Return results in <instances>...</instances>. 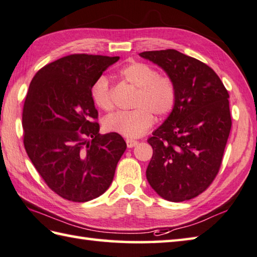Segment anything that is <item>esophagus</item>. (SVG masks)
Here are the masks:
<instances>
[{"label":"esophagus","instance_id":"obj_1","mask_svg":"<svg viewBox=\"0 0 257 257\" xmlns=\"http://www.w3.org/2000/svg\"><path fill=\"white\" fill-rule=\"evenodd\" d=\"M138 141H135V140H131V139H127L126 140V145L127 148H133L135 147V145H138Z\"/></svg>","mask_w":257,"mask_h":257}]
</instances>
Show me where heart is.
<instances>
[{
    "label": "heart",
    "instance_id": "1",
    "mask_svg": "<svg viewBox=\"0 0 257 257\" xmlns=\"http://www.w3.org/2000/svg\"><path fill=\"white\" fill-rule=\"evenodd\" d=\"M119 76L138 89L134 107L131 112H117L104 119V128L124 138H140L151 127L153 115L159 117L168 115L176 104V86L167 76H160L151 66L132 61L119 70ZM91 99L97 107L109 110L113 107L109 83L100 76L90 89Z\"/></svg>",
    "mask_w": 257,
    "mask_h": 257
}]
</instances>
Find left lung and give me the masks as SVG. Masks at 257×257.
Wrapping results in <instances>:
<instances>
[{"label":"left lung","instance_id":"1","mask_svg":"<svg viewBox=\"0 0 257 257\" xmlns=\"http://www.w3.org/2000/svg\"><path fill=\"white\" fill-rule=\"evenodd\" d=\"M140 56L162 68L177 93L171 113L148 140L153 156L147 179L163 199H192L219 171L231 127L228 91L210 67L177 50Z\"/></svg>","mask_w":257,"mask_h":257}]
</instances>
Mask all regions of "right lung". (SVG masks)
Here are the masks:
<instances>
[{
    "label": "right lung",
    "mask_w": 257,
    "mask_h": 257,
    "mask_svg": "<svg viewBox=\"0 0 257 257\" xmlns=\"http://www.w3.org/2000/svg\"><path fill=\"white\" fill-rule=\"evenodd\" d=\"M119 57L70 55L39 70L23 106L24 148L52 191L67 200L99 197L126 150L119 134H99L91 86Z\"/></svg>",
    "instance_id": "add662e5"
}]
</instances>
